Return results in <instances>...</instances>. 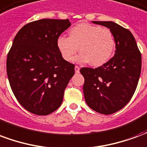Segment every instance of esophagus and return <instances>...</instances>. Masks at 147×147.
<instances>
[{"label":"esophagus","mask_w":147,"mask_h":147,"mask_svg":"<svg viewBox=\"0 0 147 147\" xmlns=\"http://www.w3.org/2000/svg\"><path fill=\"white\" fill-rule=\"evenodd\" d=\"M80 67H78V66H76V67H75V71H76V73H79V72H80Z\"/></svg>","instance_id":"obj_1"}]
</instances>
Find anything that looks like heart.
<instances>
[{
    "label": "heart",
    "instance_id": "1",
    "mask_svg": "<svg viewBox=\"0 0 147 147\" xmlns=\"http://www.w3.org/2000/svg\"><path fill=\"white\" fill-rule=\"evenodd\" d=\"M68 35L57 39V47L66 61H71L80 48L81 53L75 59L76 62H90L92 66L99 67L107 63L113 53L115 40L108 28L83 23L71 27Z\"/></svg>",
    "mask_w": 147,
    "mask_h": 147
}]
</instances>
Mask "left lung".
Listing matches in <instances>:
<instances>
[{"label": "left lung", "mask_w": 147, "mask_h": 147, "mask_svg": "<svg viewBox=\"0 0 147 147\" xmlns=\"http://www.w3.org/2000/svg\"><path fill=\"white\" fill-rule=\"evenodd\" d=\"M92 23L111 30L116 51L101 67L80 69L84 77L83 94L90 108L109 115L123 108L132 98L141 73L142 57L131 31L113 21Z\"/></svg>", "instance_id": "8db88e82"}]
</instances>
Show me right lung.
Returning a JSON list of instances; mask_svg holds the SVG:
<instances>
[{
    "label": "right lung",
    "mask_w": 147,
    "mask_h": 147,
    "mask_svg": "<svg viewBox=\"0 0 147 147\" xmlns=\"http://www.w3.org/2000/svg\"><path fill=\"white\" fill-rule=\"evenodd\" d=\"M68 20L43 19L26 24L15 37L7 57L11 90L24 109L45 116L61 106L75 65L61 57L57 39Z\"/></svg>",
    "instance_id": "obj_1"
}]
</instances>
